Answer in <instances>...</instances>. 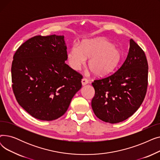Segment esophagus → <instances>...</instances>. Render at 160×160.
I'll return each instance as SVG.
<instances>
[{
  "label": "esophagus",
  "instance_id": "34e87169",
  "mask_svg": "<svg viewBox=\"0 0 160 160\" xmlns=\"http://www.w3.org/2000/svg\"><path fill=\"white\" fill-rule=\"evenodd\" d=\"M89 83V81L87 78H83L82 80V86H85L86 84H88V83Z\"/></svg>",
  "mask_w": 160,
  "mask_h": 160
}]
</instances>
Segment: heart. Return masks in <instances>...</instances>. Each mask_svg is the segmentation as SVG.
<instances>
[{
    "label": "heart",
    "instance_id": "b5f03b06",
    "mask_svg": "<svg viewBox=\"0 0 160 160\" xmlns=\"http://www.w3.org/2000/svg\"><path fill=\"white\" fill-rule=\"evenodd\" d=\"M67 61L71 68L79 71L89 58L88 66L97 77H104L113 71L119 64L121 50L103 38L83 40L79 46L74 44L67 54Z\"/></svg>",
    "mask_w": 160,
    "mask_h": 160
}]
</instances>
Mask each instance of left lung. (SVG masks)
Returning <instances> with one entry per match:
<instances>
[{
	"label": "left lung",
	"instance_id": "left-lung-1",
	"mask_svg": "<svg viewBox=\"0 0 160 160\" xmlns=\"http://www.w3.org/2000/svg\"><path fill=\"white\" fill-rule=\"evenodd\" d=\"M148 70L144 51L131 39L127 58L120 68L109 77L92 83L95 95L91 107L98 118L114 124L135 113L147 93Z\"/></svg>",
	"mask_w": 160,
	"mask_h": 160
}]
</instances>
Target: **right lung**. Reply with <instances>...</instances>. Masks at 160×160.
<instances>
[{"label": "right lung", "instance_id": "obj_1", "mask_svg": "<svg viewBox=\"0 0 160 160\" xmlns=\"http://www.w3.org/2000/svg\"><path fill=\"white\" fill-rule=\"evenodd\" d=\"M63 36L33 37L13 56L12 88L19 104L36 119L53 121L67 110L82 76L65 62Z\"/></svg>", "mask_w": 160, "mask_h": 160}]
</instances>
